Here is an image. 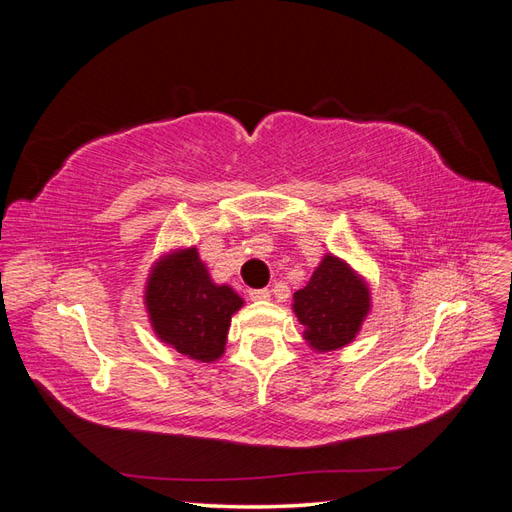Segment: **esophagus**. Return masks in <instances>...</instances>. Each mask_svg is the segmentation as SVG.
Returning <instances> with one entry per match:
<instances>
[{
    "instance_id": "esophagus-1",
    "label": "esophagus",
    "mask_w": 512,
    "mask_h": 512,
    "mask_svg": "<svg viewBox=\"0 0 512 512\" xmlns=\"http://www.w3.org/2000/svg\"><path fill=\"white\" fill-rule=\"evenodd\" d=\"M269 297H271L269 288H254V290H250V299L252 301H267Z\"/></svg>"
}]
</instances>
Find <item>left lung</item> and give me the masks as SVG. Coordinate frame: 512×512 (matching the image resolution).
Instances as JSON below:
<instances>
[{"label":"left lung","mask_w":512,"mask_h":512,"mask_svg":"<svg viewBox=\"0 0 512 512\" xmlns=\"http://www.w3.org/2000/svg\"><path fill=\"white\" fill-rule=\"evenodd\" d=\"M294 314L303 337L318 352L350 344L369 312V288L344 260L324 256L312 280L294 292Z\"/></svg>","instance_id":"left-lung-1"}]
</instances>
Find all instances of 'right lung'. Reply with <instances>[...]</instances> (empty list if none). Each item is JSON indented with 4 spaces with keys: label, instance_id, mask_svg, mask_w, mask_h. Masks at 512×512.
I'll use <instances>...</instances> for the list:
<instances>
[{
    "label": "right lung",
    "instance_id": "right-lung-1",
    "mask_svg": "<svg viewBox=\"0 0 512 512\" xmlns=\"http://www.w3.org/2000/svg\"><path fill=\"white\" fill-rule=\"evenodd\" d=\"M147 312L162 342L196 361L220 359L230 316L243 299L230 286H215L196 247L160 260L145 292Z\"/></svg>",
    "mask_w": 512,
    "mask_h": 512
}]
</instances>
